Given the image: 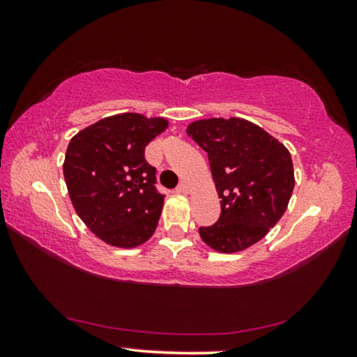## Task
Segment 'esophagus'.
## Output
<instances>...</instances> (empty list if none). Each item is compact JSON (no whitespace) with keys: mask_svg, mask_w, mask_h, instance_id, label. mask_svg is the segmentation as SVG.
<instances>
[{"mask_svg":"<svg viewBox=\"0 0 357 357\" xmlns=\"http://www.w3.org/2000/svg\"><path fill=\"white\" fill-rule=\"evenodd\" d=\"M178 192H179V193H184V195H187V193L190 192V187H189V184L181 183V184H179V187H178Z\"/></svg>","mask_w":357,"mask_h":357,"instance_id":"34e87169","label":"esophagus"}]
</instances>
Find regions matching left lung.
I'll return each mask as SVG.
<instances>
[{"label":"left lung","instance_id":"obj_1","mask_svg":"<svg viewBox=\"0 0 357 357\" xmlns=\"http://www.w3.org/2000/svg\"><path fill=\"white\" fill-rule=\"evenodd\" d=\"M187 134L208 153L220 198L219 220L198 229L203 243L220 253L249 249L285 214L294 189L291 154L243 118L193 121Z\"/></svg>","mask_w":357,"mask_h":357}]
</instances>
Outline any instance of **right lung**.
I'll use <instances>...</instances> for the list:
<instances>
[{
  "mask_svg": "<svg viewBox=\"0 0 357 357\" xmlns=\"http://www.w3.org/2000/svg\"><path fill=\"white\" fill-rule=\"evenodd\" d=\"M167 128L165 118L119 113L70 138L63 173L72 206L105 244L134 249L154 234L165 197L144 148Z\"/></svg>",
  "mask_w": 357,
  "mask_h": 357,
  "instance_id": "right-lung-1",
  "label": "right lung"
}]
</instances>
